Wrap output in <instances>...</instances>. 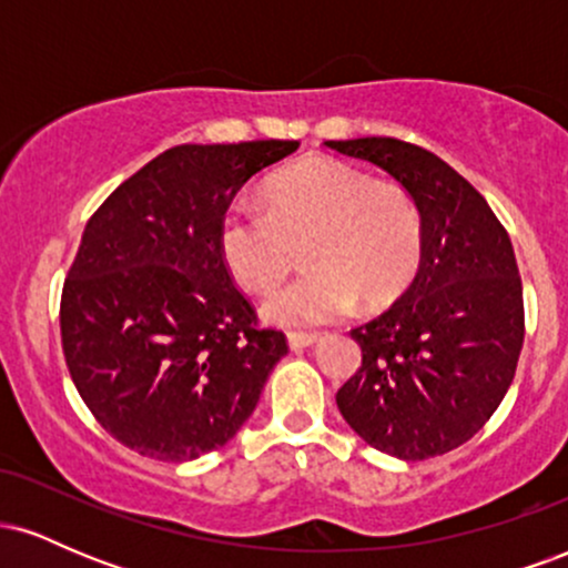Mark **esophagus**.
<instances>
[{
    "label": "esophagus",
    "mask_w": 568,
    "mask_h": 568,
    "mask_svg": "<svg viewBox=\"0 0 568 568\" xmlns=\"http://www.w3.org/2000/svg\"><path fill=\"white\" fill-rule=\"evenodd\" d=\"M317 334H302V331H293V334H288V347L291 349H304V347H312V344L317 342Z\"/></svg>",
    "instance_id": "esophagus-1"
}]
</instances>
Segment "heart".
Masks as SVG:
<instances>
[{"instance_id":"b5f03b06","label":"heart","mask_w":568,"mask_h":568,"mask_svg":"<svg viewBox=\"0 0 568 568\" xmlns=\"http://www.w3.org/2000/svg\"><path fill=\"white\" fill-rule=\"evenodd\" d=\"M264 207L234 202L219 224V256L245 291L266 293L288 275L296 245L310 270L266 298L277 325H323L361 298L376 310L414 280L425 247L416 202L342 160L315 158L272 175Z\"/></svg>"}]
</instances>
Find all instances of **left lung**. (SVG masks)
I'll return each instance as SVG.
<instances>
[{
  "mask_svg": "<svg viewBox=\"0 0 568 568\" xmlns=\"http://www.w3.org/2000/svg\"><path fill=\"white\" fill-rule=\"evenodd\" d=\"M382 168L414 197L425 230L414 283L352 331L363 366L336 393L368 446L406 462L459 448L491 419L524 347V285L488 202L452 165L397 139L325 141Z\"/></svg>",
  "mask_w": 568,
  "mask_h": 568,
  "instance_id": "left-lung-1",
  "label": "left lung"
}]
</instances>
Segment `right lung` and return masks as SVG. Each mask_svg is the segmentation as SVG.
Masks as SVG:
<instances>
[{"label":"right lung","instance_id":"1","mask_svg":"<svg viewBox=\"0 0 568 568\" xmlns=\"http://www.w3.org/2000/svg\"><path fill=\"white\" fill-rule=\"evenodd\" d=\"M298 141L181 143L103 200L61 296L77 393L122 446L192 462L224 446L288 352L258 328L219 256V224L251 175Z\"/></svg>","mask_w":568,"mask_h":568}]
</instances>
